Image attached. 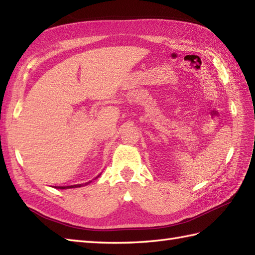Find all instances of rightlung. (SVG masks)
Instances as JSON below:
<instances>
[{
    "label": "right lung",
    "mask_w": 255,
    "mask_h": 255,
    "mask_svg": "<svg viewBox=\"0 0 255 255\" xmlns=\"http://www.w3.org/2000/svg\"><path fill=\"white\" fill-rule=\"evenodd\" d=\"M90 182L85 183V184H77V185H70V186H56V188H60V189H66V188H77V187H81L83 185H88Z\"/></svg>",
    "instance_id": "add662e5"
}]
</instances>
